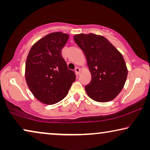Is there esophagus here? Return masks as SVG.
<instances>
[{
  "mask_svg": "<svg viewBox=\"0 0 150 150\" xmlns=\"http://www.w3.org/2000/svg\"><path fill=\"white\" fill-rule=\"evenodd\" d=\"M75 71H76V74L77 75H79L80 74V73H81V69H80L79 67H76L75 68Z\"/></svg>",
  "mask_w": 150,
  "mask_h": 150,
  "instance_id": "obj_1",
  "label": "esophagus"
}]
</instances>
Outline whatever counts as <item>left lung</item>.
Segmentation results:
<instances>
[{
    "instance_id": "1",
    "label": "left lung",
    "mask_w": 150,
    "mask_h": 150,
    "mask_svg": "<svg viewBox=\"0 0 150 150\" xmlns=\"http://www.w3.org/2000/svg\"><path fill=\"white\" fill-rule=\"evenodd\" d=\"M75 42L84 52L91 74L85 90L91 99L99 102L113 100L124 87L128 69L122 54L101 35H76Z\"/></svg>"
}]
</instances>
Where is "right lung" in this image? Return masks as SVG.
I'll return each mask as SVG.
<instances>
[{
  "instance_id": "add662e5",
  "label": "right lung",
  "mask_w": 150,
  "mask_h": 150,
  "mask_svg": "<svg viewBox=\"0 0 150 150\" xmlns=\"http://www.w3.org/2000/svg\"><path fill=\"white\" fill-rule=\"evenodd\" d=\"M69 35L52 33L36 42L26 61L25 77L30 91L38 100L54 104L62 100L76 80L61 54Z\"/></svg>"
}]
</instances>
